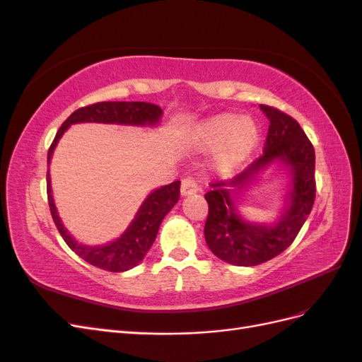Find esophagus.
<instances>
[{
  "mask_svg": "<svg viewBox=\"0 0 362 362\" xmlns=\"http://www.w3.org/2000/svg\"><path fill=\"white\" fill-rule=\"evenodd\" d=\"M199 190V185L193 178H185L181 182V196H190Z\"/></svg>",
  "mask_w": 362,
  "mask_h": 362,
  "instance_id": "obj_1",
  "label": "esophagus"
}]
</instances>
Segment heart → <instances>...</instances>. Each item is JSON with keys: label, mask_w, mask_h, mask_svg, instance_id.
<instances>
[{"label": "heart", "mask_w": 362, "mask_h": 362, "mask_svg": "<svg viewBox=\"0 0 362 362\" xmlns=\"http://www.w3.org/2000/svg\"><path fill=\"white\" fill-rule=\"evenodd\" d=\"M261 129L255 119L237 113H217L196 124L189 133L193 148L213 152V166L223 175L242 169L257 151Z\"/></svg>", "instance_id": "1"}]
</instances>
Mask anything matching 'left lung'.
Masks as SVG:
<instances>
[{
	"instance_id": "left-lung-1",
	"label": "left lung",
	"mask_w": 362,
	"mask_h": 362,
	"mask_svg": "<svg viewBox=\"0 0 362 362\" xmlns=\"http://www.w3.org/2000/svg\"><path fill=\"white\" fill-rule=\"evenodd\" d=\"M259 108L269 119L264 154L235 178L211 182V190L205 193L206 246L228 264L243 267L282 254L308 218L315 198L311 141L291 116L269 105L261 104ZM272 165H279L289 175L284 206L273 223L249 221L239 214V199Z\"/></svg>"
}]
</instances>
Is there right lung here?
<instances>
[{"instance_id":"add662e5","label":"right lung","mask_w":362,"mask_h":362,"mask_svg":"<svg viewBox=\"0 0 362 362\" xmlns=\"http://www.w3.org/2000/svg\"><path fill=\"white\" fill-rule=\"evenodd\" d=\"M163 116V110L158 105L149 103H96L75 110L66 120H64L60 129L54 137L52 145L48 151V166L51 163L54 149H56L59 140L66 133V129L74 124H112V125H129V127H149L156 128ZM180 181H173L168 185L152 190L145 201L141 202L133 221L128 225L125 231L113 242L105 245L89 246L83 245L75 240L66 228H64L59 211L54 204L51 177L48 170L47 177V192L48 204L52 214V221L56 223L60 235L66 245L89 264L100 267L108 272H127L136 267L139 262L144 261L152 243L156 242L160 225L173 205L180 199Z\"/></svg>"}]
</instances>
